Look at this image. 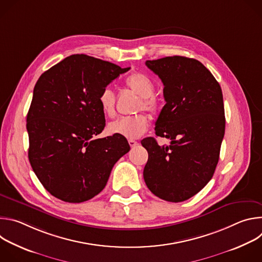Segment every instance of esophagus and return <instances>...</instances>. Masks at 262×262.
<instances>
[{
  "mask_svg": "<svg viewBox=\"0 0 262 262\" xmlns=\"http://www.w3.org/2000/svg\"><path fill=\"white\" fill-rule=\"evenodd\" d=\"M128 144L132 148H135L137 145H138V142L135 141V140H128Z\"/></svg>",
  "mask_w": 262,
  "mask_h": 262,
  "instance_id": "esophagus-1",
  "label": "esophagus"
}]
</instances>
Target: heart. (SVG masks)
Returning <instances> with one entry per match:
<instances>
[{"instance_id":"1","label":"heart","mask_w":262,"mask_h":262,"mask_svg":"<svg viewBox=\"0 0 262 262\" xmlns=\"http://www.w3.org/2000/svg\"><path fill=\"white\" fill-rule=\"evenodd\" d=\"M127 89L139 96L137 111H146L150 114H156L161 107L160 99L155 95V83L142 72L130 73L124 80ZM115 93L111 88L105 87L99 94L98 103L108 117L115 115ZM148 127V118L144 114H138L133 117H121L107 124L108 133L119 135L129 140L140 138Z\"/></svg>"}]
</instances>
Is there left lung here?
Returning <instances> with one entry per match:
<instances>
[{
	"label": "left lung",
	"instance_id": "1",
	"mask_svg": "<svg viewBox=\"0 0 262 262\" xmlns=\"http://www.w3.org/2000/svg\"><path fill=\"white\" fill-rule=\"evenodd\" d=\"M164 84L166 104L156 122V135L171 140L160 146L155 138L141 141L148 151L144 168L147 188L169 202H182L211 179L225 134L222 89L198 60L182 56L146 61Z\"/></svg>",
	"mask_w": 262,
	"mask_h": 262
}]
</instances>
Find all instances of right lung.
Wrapping results in <instances>:
<instances>
[{"instance_id":"obj_1","label":"right lung","mask_w":262,"mask_h":262,"mask_svg":"<svg viewBox=\"0 0 262 262\" xmlns=\"http://www.w3.org/2000/svg\"><path fill=\"white\" fill-rule=\"evenodd\" d=\"M128 70L87 55H71L37 81L27 115L28 156L37 178L54 197L69 203L90 200L129 151L124 137L95 138L105 125L99 94Z\"/></svg>"}]
</instances>
